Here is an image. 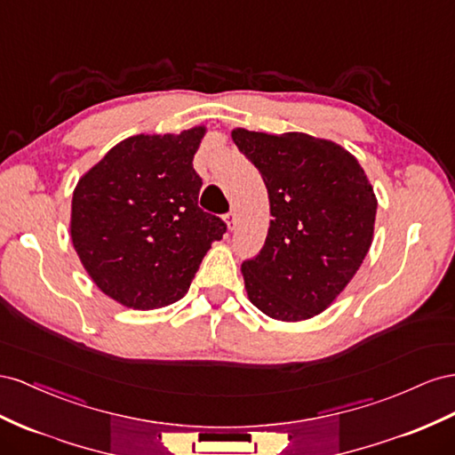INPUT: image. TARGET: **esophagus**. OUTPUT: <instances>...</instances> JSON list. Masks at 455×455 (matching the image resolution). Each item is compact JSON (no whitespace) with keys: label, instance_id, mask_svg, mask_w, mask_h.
<instances>
[{"label":"esophagus","instance_id":"34e87169","mask_svg":"<svg viewBox=\"0 0 455 455\" xmlns=\"http://www.w3.org/2000/svg\"><path fill=\"white\" fill-rule=\"evenodd\" d=\"M227 225H228V228L232 230V228H235V223H236V213L235 212H230V213H227Z\"/></svg>","mask_w":455,"mask_h":455}]
</instances>
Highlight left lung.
Segmentation results:
<instances>
[{
  "label": "left lung",
  "mask_w": 455,
  "mask_h": 455,
  "mask_svg": "<svg viewBox=\"0 0 455 455\" xmlns=\"http://www.w3.org/2000/svg\"><path fill=\"white\" fill-rule=\"evenodd\" d=\"M232 140L268 190L265 245L242 263L250 301L283 322L320 315L353 280L371 245L373 188L353 154L305 133L235 129Z\"/></svg>",
  "instance_id": "left-lung-1"
}]
</instances>
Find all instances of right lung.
Instances as JSON below:
<instances>
[{
	"instance_id": "add662e5",
	"label": "right lung",
	"mask_w": 455,
	"mask_h": 455,
	"mask_svg": "<svg viewBox=\"0 0 455 455\" xmlns=\"http://www.w3.org/2000/svg\"><path fill=\"white\" fill-rule=\"evenodd\" d=\"M204 133L129 137L77 183L74 250L114 301L139 310L179 301L227 232L223 219L198 207L202 179L192 160Z\"/></svg>"
}]
</instances>
